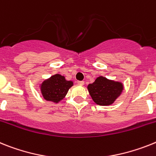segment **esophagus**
Instances as JSON below:
<instances>
[{
  "label": "esophagus",
  "instance_id": "obj_1",
  "mask_svg": "<svg viewBox=\"0 0 156 156\" xmlns=\"http://www.w3.org/2000/svg\"><path fill=\"white\" fill-rule=\"evenodd\" d=\"M78 84L79 85V86H83V85L85 84V82H83V81H78Z\"/></svg>",
  "mask_w": 156,
  "mask_h": 156
}]
</instances>
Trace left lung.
Listing matches in <instances>:
<instances>
[{
  "instance_id": "1",
  "label": "left lung",
  "mask_w": 156,
  "mask_h": 156,
  "mask_svg": "<svg viewBox=\"0 0 156 156\" xmlns=\"http://www.w3.org/2000/svg\"><path fill=\"white\" fill-rule=\"evenodd\" d=\"M88 90L96 104L109 105L120 96L123 90V85L120 82L108 80L101 76L94 83L89 85Z\"/></svg>"
}]
</instances>
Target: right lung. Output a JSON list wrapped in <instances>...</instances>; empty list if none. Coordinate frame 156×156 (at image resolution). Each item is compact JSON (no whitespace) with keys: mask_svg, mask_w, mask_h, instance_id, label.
Listing matches in <instances>:
<instances>
[{"mask_svg":"<svg viewBox=\"0 0 156 156\" xmlns=\"http://www.w3.org/2000/svg\"><path fill=\"white\" fill-rule=\"evenodd\" d=\"M73 82L66 81L64 76L55 74L42 83L40 89L44 99L53 102H58L66 95Z\"/></svg>","mask_w":156,"mask_h":156,"instance_id":"right-lung-1","label":"right lung"}]
</instances>
